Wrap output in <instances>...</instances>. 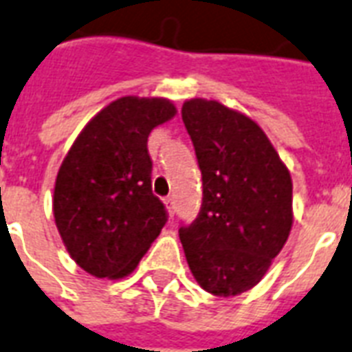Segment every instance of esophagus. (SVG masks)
Segmentation results:
<instances>
[{
	"label": "esophagus",
	"instance_id": "obj_1",
	"mask_svg": "<svg viewBox=\"0 0 352 352\" xmlns=\"http://www.w3.org/2000/svg\"><path fill=\"white\" fill-rule=\"evenodd\" d=\"M165 204H167L168 214L173 217V214L176 213V204H174V196H167V198H165Z\"/></svg>",
	"mask_w": 352,
	"mask_h": 352
}]
</instances>
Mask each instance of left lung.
Segmentation results:
<instances>
[{
    "instance_id": "8db88e82",
    "label": "left lung",
    "mask_w": 352,
    "mask_h": 352,
    "mask_svg": "<svg viewBox=\"0 0 352 352\" xmlns=\"http://www.w3.org/2000/svg\"><path fill=\"white\" fill-rule=\"evenodd\" d=\"M182 119L201 170L200 213L179 228L196 283L230 298L268 272L292 230V178L263 128L217 100L190 99Z\"/></svg>"
}]
</instances>
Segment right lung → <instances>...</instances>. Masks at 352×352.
<instances>
[{"instance_id": "obj_1", "label": "right lung", "mask_w": 352, "mask_h": 352, "mask_svg": "<svg viewBox=\"0 0 352 352\" xmlns=\"http://www.w3.org/2000/svg\"><path fill=\"white\" fill-rule=\"evenodd\" d=\"M176 116L160 97H121L78 133L54 182L53 213L72 258L95 277L132 274L167 222L152 192L148 133Z\"/></svg>"}]
</instances>
